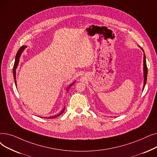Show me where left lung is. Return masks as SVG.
<instances>
[{"label": "left lung", "instance_id": "1", "mask_svg": "<svg viewBox=\"0 0 157 157\" xmlns=\"http://www.w3.org/2000/svg\"><path fill=\"white\" fill-rule=\"evenodd\" d=\"M147 67L146 65V55L145 54H144V88L146 85V80H147Z\"/></svg>", "mask_w": 157, "mask_h": 157}]
</instances>
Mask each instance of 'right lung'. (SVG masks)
I'll use <instances>...</instances> for the list:
<instances>
[{
    "mask_svg": "<svg viewBox=\"0 0 157 157\" xmlns=\"http://www.w3.org/2000/svg\"><path fill=\"white\" fill-rule=\"evenodd\" d=\"M25 47H26V46H22V47H20V48L18 49V52H17V55H16V57H15V63H14V65H13V77H14V79H16V69H17V65H18V64L19 58H20V54H21L22 52L24 50V49L25 48ZM15 85H17V81H16V80H15ZM74 83H73L72 84H74ZM71 85H70V86L69 87V88H68V89H67V91L69 90V88H71ZM64 110H65V108H63V110L62 112H61L59 114L56 115H54V116L50 117H49V118H48V117H45V118H48V119H54V118H56V117H59V115H62V114L63 113Z\"/></svg>",
    "mask_w": 157,
    "mask_h": 157,
    "instance_id": "obj_1",
    "label": "right lung"
}]
</instances>
